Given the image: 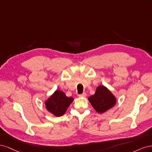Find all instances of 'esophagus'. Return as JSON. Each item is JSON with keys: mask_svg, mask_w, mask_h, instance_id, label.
I'll list each match as a JSON object with an SVG mask.
<instances>
[{"mask_svg": "<svg viewBox=\"0 0 152 152\" xmlns=\"http://www.w3.org/2000/svg\"><path fill=\"white\" fill-rule=\"evenodd\" d=\"M86 93H83L82 94H80V95H78L77 96L79 97H85V96H86Z\"/></svg>", "mask_w": 152, "mask_h": 152, "instance_id": "obj_1", "label": "esophagus"}]
</instances>
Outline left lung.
<instances>
[{
  "mask_svg": "<svg viewBox=\"0 0 152 152\" xmlns=\"http://www.w3.org/2000/svg\"><path fill=\"white\" fill-rule=\"evenodd\" d=\"M88 100L94 109L100 114L111 109L116 103L114 95L107 88L102 85L96 88L95 94L90 96Z\"/></svg>",
  "mask_w": 152,
  "mask_h": 152,
  "instance_id": "8db88e82",
  "label": "left lung"
}]
</instances>
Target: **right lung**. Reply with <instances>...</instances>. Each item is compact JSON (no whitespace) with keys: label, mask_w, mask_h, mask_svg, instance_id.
I'll use <instances>...</instances> for the list:
<instances>
[{"label":"right lung","mask_w":152,"mask_h":152,"mask_svg":"<svg viewBox=\"0 0 152 152\" xmlns=\"http://www.w3.org/2000/svg\"><path fill=\"white\" fill-rule=\"evenodd\" d=\"M73 100V98L67 97L63 91L56 90L45 101V107L53 115L60 117L66 113Z\"/></svg>","instance_id":"add662e5"}]
</instances>
